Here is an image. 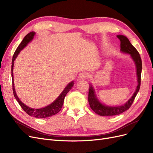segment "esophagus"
<instances>
[{
	"label": "esophagus",
	"mask_w": 153,
	"mask_h": 153,
	"mask_svg": "<svg viewBox=\"0 0 153 153\" xmlns=\"http://www.w3.org/2000/svg\"><path fill=\"white\" fill-rule=\"evenodd\" d=\"M89 74L85 73V72H82L81 73H80L79 75V78L80 79H86L88 77H89Z\"/></svg>",
	"instance_id": "esophagus-1"
}]
</instances>
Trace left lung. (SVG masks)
Returning <instances> with one entry per match:
<instances>
[{
	"label": "left lung",
	"instance_id": "left-lung-1",
	"mask_svg": "<svg viewBox=\"0 0 153 153\" xmlns=\"http://www.w3.org/2000/svg\"><path fill=\"white\" fill-rule=\"evenodd\" d=\"M117 37L121 41V50L123 52L130 54L133 60L135 61L137 67L138 85L135 92H134L131 98L128 100L126 103L120 106H108L101 104L97 100L94 94V90L91 84L89 88V95H88V101H89V105L91 109L96 114L101 115V116H114V115L121 114L128 110L131 106L140 87L142 73V59L137 49L129 42V39L126 36L123 35H118Z\"/></svg>",
	"mask_w": 153,
	"mask_h": 153
}]
</instances>
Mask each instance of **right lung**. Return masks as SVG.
<instances>
[{"label": "right lung", "instance_id": "add662e5", "mask_svg": "<svg viewBox=\"0 0 153 153\" xmlns=\"http://www.w3.org/2000/svg\"><path fill=\"white\" fill-rule=\"evenodd\" d=\"M35 34V32H31L30 33L27 34L25 38L23 39V41L21 42V43L18 46V48H16L15 52L14 53V55L13 56L12 59V65H11V76H12V84H13V94L17 101L20 105L22 109L24 110L25 112L30 116H33L36 118H47L50 116H52L53 115H55L59 112V111L61 110L62 105L64 103V100L65 96H66L68 92L71 90L72 87L74 85L73 81L71 82L70 84H69L64 90L62 91V93L60 94V96L57 98L54 102H53L52 104L50 105L46 106L45 108H39V109H34V108H30L28 106H27L25 105L23 103L22 101L18 98L16 96V92L15 90V87H14V82H13V66H14V61L16 59V57L18 56V53H20V51L24 48L25 46L28 44L30 41L33 39L34 36Z\"/></svg>", "mask_w": 153, "mask_h": 153}]
</instances>
